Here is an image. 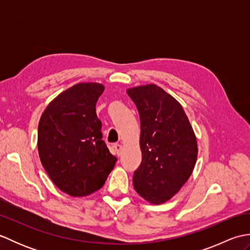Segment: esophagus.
I'll return each mask as SVG.
<instances>
[{
    "mask_svg": "<svg viewBox=\"0 0 250 250\" xmlns=\"http://www.w3.org/2000/svg\"><path fill=\"white\" fill-rule=\"evenodd\" d=\"M114 149L117 153V156H120L121 155V151H122V146L120 144H115L114 145Z\"/></svg>",
    "mask_w": 250,
    "mask_h": 250,
    "instance_id": "1",
    "label": "esophagus"
}]
</instances>
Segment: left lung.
<instances>
[{"label":"left lung","mask_w":250,"mask_h":250,"mask_svg":"<svg viewBox=\"0 0 250 250\" xmlns=\"http://www.w3.org/2000/svg\"><path fill=\"white\" fill-rule=\"evenodd\" d=\"M141 119L142 163L133 175L137 193L150 204L172 199L189 179L198 142L183 106L157 84L126 90Z\"/></svg>","instance_id":"8db88e82"}]
</instances>
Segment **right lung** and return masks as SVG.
<instances>
[{"instance_id":"add662e5","label":"right lung","mask_w":250,"mask_h":250,"mask_svg":"<svg viewBox=\"0 0 250 250\" xmlns=\"http://www.w3.org/2000/svg\"><path fill=\"white\" fill-rule=\"evenodd\" d=\"M104 89L98 83L74 84L47 105L39 122L42 166L52 183L74 198L102 188L117 161L102 141L95 113Z\"/></svg>"}]
</instances>
